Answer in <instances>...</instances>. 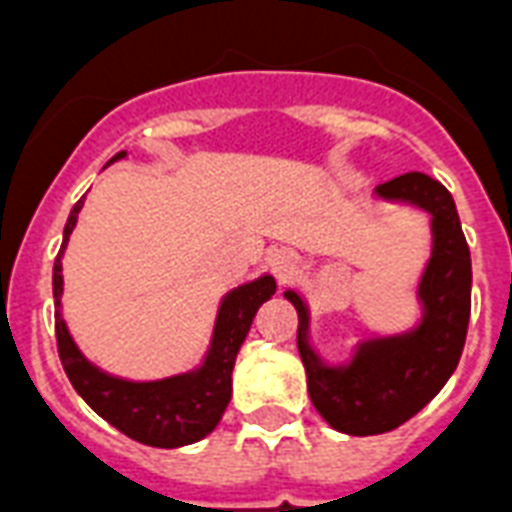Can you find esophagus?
<instances>
[{
  "label": "esophagus",
  "mask_w": 512,
  "mask_h": 512,
  "mask_svg": "<svg viewBox=\"0 0 512 512\" xmlns=\"http://www.w3.org/2000/svg\"><path fill=\"white\" fill-rule=\"evenodd\" d=\"M268 265H271L273 273L284 281L297 271V255L292 249H273L271 255H268Z\"/></svg>",
  "instance_id": "1"
}]
</instances>
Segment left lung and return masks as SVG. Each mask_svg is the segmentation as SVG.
<instances>
[{
	"label": "left lung",
	"mask_w": 512,
	"mask_h": 512,
	"mask_svg": "<svg viewBox=\"0 0 512 512\" xmlns=\"http://www.w3.org/2000/svg\"><path fill=\"white\" fill-rule=\"evenodd\" d=\"M382 199L409 201L433 215V257L420 284L422 324L409 335L364 342L348 366H324L308 345V311L297 292V348L316 412L335 430L374 436L420 412L460 364L470 321V249L452 193L422 172L377 185Z\"/></svg>",
	"instance_id": "1"
}]
</instances>
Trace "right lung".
<instances>
[{
    "label": "right lung",
    "mask_w": 512,
    "mask_h": 512,
    "mask_svg": "<svg viewBox=\"0 0 512 512\" xmlns=\"http://www.w3.org/2000/svg\"><path fill=\"white\" fill-rule=\"evenodd\" d=\"M127 156L124 151L111 159ZM84 199H79L63 228V244L52 265V295H55V340H58L60 364L66 369L68 380L76 393L95 409L106 422H111L124 436L135 438L140 444L175 449L199 441L215 430L223 417L225 406L231 401V372L241 342L247 337L257 308L276 292V281L271 276L233 289L225 297L217 313L212 348L199 372L180 374L159 382H127L108 377L87 361L76 350L68 335L66 324L60 319V295H63V276H60V255L76 225V215Z\"/></svg>",
    "instance_id": "1"
}]
</instances>
